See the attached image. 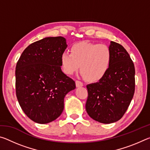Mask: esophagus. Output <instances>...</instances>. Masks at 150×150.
<instances>
[{
  "label": "esophagus",
  "instance_id": "obj_1",
  "mask_svg": "<svg viewBox=\"0 0 150 150\" xmlns=\"http://www.w3.org/2000/svg\"><path fill=\"white\" fill-rule=\"evenodd\" d=\"M75 83H76V86H77V87H83V83L80 81L77 80L75 81Z\"/></svg>",
  "mask_w": 150,
  "mask_h": 150
}]
</instances>
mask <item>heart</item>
Returning a JSON list of instances; mask_svg holds the SVG:
<instances>
[{
  "label": "heart",
  "instance_id": "heart-1",
  "mask_svg": "<svg viewBox=\"0 0 150 150\" xmlns=\"http://www.w3.org/2000/svg\"><path fill=\"white\" fill-rule=\"evenodd\" d=\"M71 53L64 52L60 61L63 72L72 75L80 70L83 77L91 82L103 79L112 62L110 48L105 44L80 42L73 44Z\"/></svg>",
  "mask_w": 150,
  "mask_h": 150
}]
</instances>
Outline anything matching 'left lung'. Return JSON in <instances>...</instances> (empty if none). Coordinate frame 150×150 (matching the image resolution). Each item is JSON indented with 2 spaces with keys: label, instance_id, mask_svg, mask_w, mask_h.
I'll return each instance as SVG.
<instances>
[{
  "label": "left lung",
  "instance_id": "8db88e82",
  "mask_svg": "<svg viewBox=\"0 0 150 150\" xmlns=\"http://www.w3.org/2000/svg\"><path fill=\"white\" fill-rule=\"evenodd\" d=\"M110 69L97 83L87 85L85 108L93 120L110 124L122 117L135 91V68L130 55L120 44L110 42Z\"/></svg>",
  "mask_w": 150,
  "mask_h": 150
}]
</instances>
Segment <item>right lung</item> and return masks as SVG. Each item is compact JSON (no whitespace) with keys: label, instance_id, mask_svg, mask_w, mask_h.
Here are the masks:
<instances>
[{"label":"right lung","instance_id":"obj_1","mask_svg":"<svg viewBox=\"0 0 150 150\" xmlns=\"http://www.w3.org/2000/svg\"><path fill=\"white\" fill-rule=\"evenodd\" d=\"M67 47L63 37H48L28 45L16 67V93L20 107L30 119L47 124L64 108V98L75 82L62 72L61 55Z\"/></svg>","mask_w":150,"mask_h":150}]
</instances>
